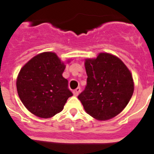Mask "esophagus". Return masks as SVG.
Returning <instances> with one entry per match:
<instances>
[{"instance_id":"34e87169","label":"esophagus","mask_w":154,"mask_h":154,"mask_svg":"<svg viewBox=\"0 0 154 154\" xmlns=\"http://www.w3.org/2000/svg\"><path fill=\"white\" fill-rule=\"evenodd\" d=\"M80 93V87H77L76 90H74V91H73V93H74V95L75 96V97H77Z\"/></svg>"}]
</instances>
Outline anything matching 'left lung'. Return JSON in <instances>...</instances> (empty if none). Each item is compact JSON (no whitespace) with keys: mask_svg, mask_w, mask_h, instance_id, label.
Returning a JSON list of instances; mask_svg holds the SVG:
<instances>
[{"mask_svg":"<svg viewBox=\"0 0 154 154\" xmlns=\"http://www.w3.org/2000/svg\"><path fill=\"white\" fill-rule=\"evenodd\" d=\"M87 86L78 99L87 114L99 121L116 117L130 101L134 84L130 70L114 54L99 53L86 58Z\"/></svg>","mask_w":154,"mask_h":154,"instance_id":"obj_1","label":"left lung"}]
</instances>
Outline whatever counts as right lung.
Listing matches in <instances>:
<instances>
[{
	"instance_id": "add662e5",
	"label": "right lung",
	"mask_w": 154,
	"mask_h": 154,
	"mask_svg": "<svg viewBox=\"0 0 154 154\" xmlns=\"http://www.w3.org/2000/svg\"><path fill=\"white\" fill-rule=\"evenodd\" d=\"M65 67L64 62L51 51L38 54L23 66L17 78V93L32 114L49 119L62 111L73 95L62 76Z\"/></svg>"
}]
</instances>
